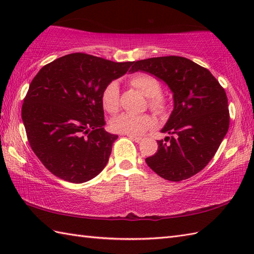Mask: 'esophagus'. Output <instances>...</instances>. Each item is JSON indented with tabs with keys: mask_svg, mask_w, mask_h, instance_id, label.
<instances>
[{
	"mask_svg": "<svg viewBox=\"0 0 254 254\" xmlns=\"http://www.w3.org/2000/svg\"><path fill=\"white\" fill-rule=\"evenodd\" d=\"M127 135L128 136V137H130L131 139H132V141H134V142H136V143H139V142H141L142 141V137H139V136H134V135H131V134H127Z\"/></svg>",
	"mask_w": 254,
	"mask_h": 254,
	"instance_id": "obj_1",
	"label": "esophagus"
}]
</instances>
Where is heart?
<instances>
[{"label": "heart", "instance_id": "b5f03b06", "mask_svg": "<svg viewBox=\"0 0 254 254\" xmlns=\"http://www.w3.org/2000/svg\"><path fill=\"white\" fill-rule=\"evenodd\" d=\"M128 82L147 97V105L149 109L157 116H164L168 109V102L161 95V84L154 75L138 72L133 74L128 78ZM101 105L104 109L109 113H116L120 107V89L116 80L109 82L101 93ZM154 126V119L147 113L142 115H132V113H122V115L112 119L110 123L111 130L120 134H141Z\"/></svg>", "mask_w": 254, "mask_h": 254}]
</instances>
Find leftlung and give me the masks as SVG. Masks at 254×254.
I'll return each mask as SVG.
<instances>
[{
  "label": "left lung",
  "mask_w": 254,
  "mask_h": 254,
  "mask_svg": "<svg viewBox=\"0 0 254 254\" xmlns=\"http://www.w3.org/2000/svg\"><path fill=\"white\" fill-rule=\"evenodd\" d=\"M163 79L174 93L175 108L161 130L158 150L145 159L156 174L169 181L189 179L203 170L216 154L229 127L228 99L212 73L187 58L169 56L134 63Z\"/></svg>",
  "instance_id": "obj_1"
}]
</instances>
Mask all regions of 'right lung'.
Here are the masks:
<instances>
[{"label":"right lung","instance_id":"obj_1","mask_svg":"<svg viewBox=\"0 0 254 254\" xmlns=\"http://www.w3.org/2000/svg\"><path fill=\"white\" fill-rule=\"evenodd\" d=\"M132 65L76 52L46 64L31 80L21 119L32 152L52 175L83 183L105 168L118 135L104 127L101 93Z\"/></svg>","mask_w":254,"mask_h":254}]
</instances>
